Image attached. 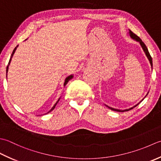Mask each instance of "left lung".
Here are the masks:
<instances>
[{
  "mask_svg": "<svg viewBox=\"0 0 161 161\" xmlns=\"http://www.w3.org/2000/svg\"><path fill=\"white\" fill-rule=\"evenodd\" d=\"M129 36H130L131 39H133V40H135V41L137 42H139L140 44V46H141V47H142V50H143V51H144V53H145V55L147 56V59H148V60H149V63H150V65H151V67H152H152H153L152 58V57H151V55H150V54H149V51H148V49H147V47H146V45H145V44H144V42H142V41L141 40V39H140L139 37H137V36L136 34H134L133 32L132 31H130V30L129 31ZM148 93H149V92H147V94L145 95V97H144L143 99H142V100H141L139 103H137L136 105H135V106H133V107H131V108H129V109L120 110V109H116V108H112V107H110V106H107V105H106V104H105V106H106L108 108H110V110H114V111H117V112H124V111H128V110H130V109H133V108L136 107V106H137V105H138L140 102H142V101L144 100V99H145V98L147 96V94H148Z\"/></svg>",
  "mask_w": 161,
  "mask_h": 161,
  "instance_id": "left-lung-1",
  "label": "left lung"
}]
</instances>
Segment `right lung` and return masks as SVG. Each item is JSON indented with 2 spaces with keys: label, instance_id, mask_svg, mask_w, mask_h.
Instances as JSON below:
<instances>
[{
  "label": "right lung",
  "instance_id": "add662e5",
  "mask_svg": "<svg viewBox=\"0 0 161 161\" xmlns=\"http://www.w3.org/2000/svg\"><path fill=\"white\" fill-rule=\"evenodd\" d=\"M26 40V39H25ZM18 46L19 45H17L16 46V47L14 48V50H13V52H12V55H11V57H10V59H9V63H8V66H7V69H6V75H7V76H6V77L8 78V69H9V64H10V62H11V60H12V57H13V55H14V53H15V51H16V48H17V47H18ZM74 78V75L73 74H71V75H69V76H67L66 78H65V79H64V86H65V85H66L67 84V83L71 79H72V78ZM60 98L61 97H60L58 99V100L57 101V102L55 103V104H54V106L51 108V109L48 111V113H47L46 114H47V113H50L51 111H52L53 110L54 108H55V106H56V105H57V103H58V101H60Z\"/></svg>",
  "mask_w": 161,
  "mask_h": 161
}]
</instances>
